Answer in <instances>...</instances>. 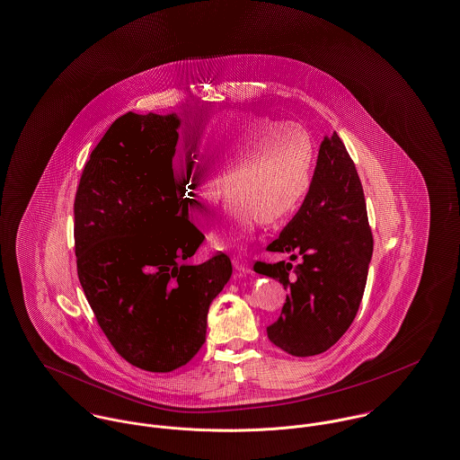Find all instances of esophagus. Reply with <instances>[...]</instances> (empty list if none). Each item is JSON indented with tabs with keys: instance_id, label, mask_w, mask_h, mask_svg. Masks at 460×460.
<instances>
[{
	"instance_id": "1",
	"label": "esophagus",
	"mask_w": 460,
	"mask_h": 460,
	"mask_svg": "<svg viewBox=\"0 0 460 460\" xmlns=\"http://www.w3.org/2000/svg\"><path fill=\"white\" fill-rule=\"evenodd\" d=\"M233 264H234V268H236L240 273H252L251 262H249L245 257H242V255H234V257H233Z\"/></svg>"
}]
</instances>
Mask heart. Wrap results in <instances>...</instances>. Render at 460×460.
<instances>
[{"label": "heart", "mask_w": 460, "mask_h": 460, "mask_svg": "<svg viewBox=\"0 0 460 460\" xmlns=\"http://www.w3.org/2000/svg\"><path fill=\"white\" fill-rule=\"evenodd\" d=\"M199 160H189L178 178L181 203L189 213L209 220L222 196V180L231 196L222 222L211 233L218 247L243 245L257 222L275 224L305 199L312 183L314 154L305 134L295 127L252 114H226L206 125L199 136Z\"/></svg>", "instance_id": "heart-1"}]
</instances>
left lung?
<instances>
[{"instance_id": "8db88e82", "label": "left lung", "mask_w": 460, "mask_h": 460, "mask_svg": "<svg viewBox=\"0 0 460 460\" xmlns=\"http://www.w3.org/2000/svg\"><path fill=\"white\" fill-rule=\"evenodd\" d=\"M374 238L355 162L333 132L321 143L305 201L266 251L298 264L255 261L254 271L289 291L268 339L293 357L328 351L351 326L363 298Z\"/></svg>"}]
</instances>
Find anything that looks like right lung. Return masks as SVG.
Masks as SVG:
<instances>
[{
	"label": "right lung",
	"instance_id": "obj_1",
	"mask_svg": "<svg viewBox=\"0 0 460 460\" xmlns=\"http://www.w3.org/2000/svg\"><path fill=\"white\" fill-rule=\"evenodd\" d=\"M176 114L119 116L84 165L74 201L77 275L116 353L148 372L187 365L206 341L213 298L233 266L224 252L187 261L205 234L180 208Z\"/></svg>",
	"mask_w": 460,
	"mask_h": 460
}]
</instances>
